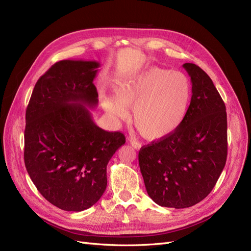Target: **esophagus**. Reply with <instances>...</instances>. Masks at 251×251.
Segmentation results:
<instances>
[{
  "label": "esophagus",
  "instance_id": "1",
  "mask_svg": "<svg viewBox=\"0 0 251 251\" xmlns=\"http://www.w3.org/2000/svg\"><path fill=\"white\" fill-rule=\"evenodd\" d=\"M129 144H131L136 149H140V148H141V146H142V144L140 143L139 141H137L136 139H129Z\"/></svg>",
  "mask_w": 251,
  "mask_h": 251
}]
</instances>
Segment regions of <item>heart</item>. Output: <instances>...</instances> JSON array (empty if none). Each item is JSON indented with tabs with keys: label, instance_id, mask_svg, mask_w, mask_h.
<instances>
[{
	"label": "heart",
	"instance_id": "obj_1",
	"mask_svg": "<svg viewBox=\"0 0 251 251\" xmlns=\"http://www.w3.org/2000/svg\"><path fill=\"white\" fill-rule=\"evenodd\" d=\"M115 96L102 93L105 111L118 120L126 119L127 108L139 134L158 140L182 125L192 99V84L180 71L150 67L116 81Z\"/></svg>",
	"mask_w": 251,
	"mask_h": 251
}]
</instances>
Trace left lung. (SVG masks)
<instances>
[{"label":"left lung","mask_w":251,"mask_h":251,"mask_svg":"<svg viewBox=\"0 0 251 251\" xmlns=\"http://www.w3.org/2000/svg\"><path fill=\"white\" fill-rule=\"evenodd\" d=\"M192 81V100L176 131L143 146L139 166L148 196L163 207L187 208L204 200L226 166V105L211 78L195 64L182 66Z\"/></svg>","instance_id":"8db88e82"}]
</instances>
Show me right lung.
Returning <instances> with one entry per match:
<instances>
[{
	"label": "right lung",
	"mask_w": 251,
	"mask_h": 251,
	"mask_svg": "<svg viewBox=\"0 0 251 251\" xmlns=\"http://www.w3.org/2000/svg\"><path fill=\"white\" fill-rule=\"evenodd\" d=\"M96 61L65 59L39 78L25 112V164L49 203L65 211L95 205L107 186V165L126 143L120 132L99 127Z\"/></svg>",
	"instance_id": "right-lung-1"
}]
</instances>
